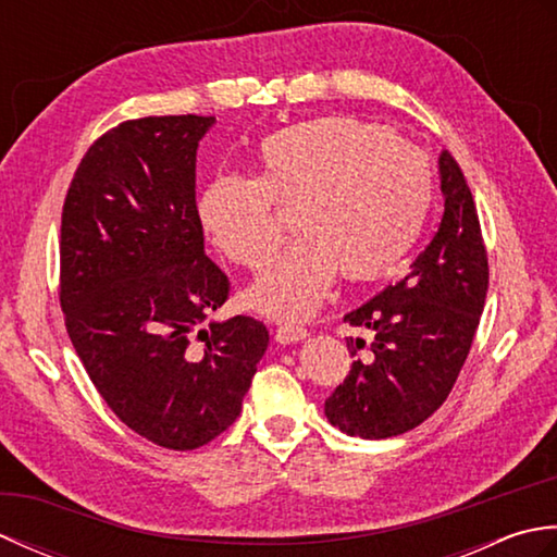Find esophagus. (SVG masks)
<instances>
[{
    "label": "esophagus",
    "mask_w": 557,
    "mask_h": 557,
    "mask_svg": "<svg viewBox=\"0 0 557 557\" xmlns=\"http://www.w3.org/2000/svg\"><path fill=\"white\" fill-rule=\"evenodd\" d=\"M309 337V330L301 327V325H292V323H282L275 330V339L280 345H294V342L306 339Z\"/></svg>",
    "instance_id": "34e87169"
}]
</instances>
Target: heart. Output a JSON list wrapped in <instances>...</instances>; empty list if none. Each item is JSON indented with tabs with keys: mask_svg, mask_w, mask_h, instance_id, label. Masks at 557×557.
<instances>
[{
	"mask_svg": "<svg viewBox=\"0 0 557 557\" xmlns=\"http://www.w3.org/2000/svg\"><path fill=\"white\" fill-rule=\"evenodd\" d=\"M433 198L431 164L409 140L349 116H321L260 140L258 174H218L198 198L210 244L258 270L282 239L277 206H297L299 236L270 260L246 301L275 318H304L342 272L389 275L419 242Z\"/></svg>",
	"mask_w": 557,
	"mask_h": 557,
	"instance_id": "obj_1",
	"label": "heart"
}]
</instances>
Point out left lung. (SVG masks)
I'll list each match as a JSON object with an SVG mask.
<instances>
[{"label":"left lung","instance_id":"left-lung-1","mask_svg":"<svg viewBox=\"0 0 557 557\" xmlns=\"http://www.w3.org/2000/svg\"><path fill=\"white\" fill-rule=\"evenodd\" d=\"M445 212L409 272L345 315L371 330V354L325 399L342 433L383 441L417 429L447 399L474 342L488 292L474 198L447 150L437 158ZM347 339L351 357L363 349Z\"/></svg>","mask_w":557,"mask_h":557}]
</instances>
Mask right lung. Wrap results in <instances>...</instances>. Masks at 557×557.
<instances>
[{
	"label": "right lung",
	"instance_id": "1",
	"mask_svg": "<svg viewBox=\"0 0 557 557\" xmlns=\"http://www.w3.org/2000/svg\"><path fill=\"white\" fill-rule=\"evenodd\" d=\"M215 116H144L98 138L62 212L59 301L83 369L128 429L196 449L239 417L268 330L208 321L227 275L203 248L196 150Z\"/></svg>",
	"mask_w": 557,
	"mask_h": 557
}]
</instances>
